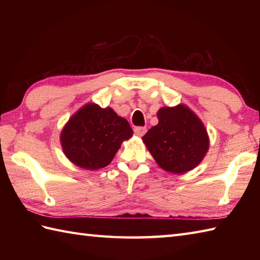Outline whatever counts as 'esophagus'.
Segmentation results:
<instances>
[{"label":"esophagus","instance_id":"34e87169","mask_svg":"<svg viewBox=\"0 0 260 260\" xmlns=\"http://www.w3.org/2000/svg\"><path fill=\"white\" fill-rule=\"evenodd\" d=\"M134 132H135V134H136L137 136L142 137L143 135H144V134L146 133V127H135Z\"/></svg>","mask_w":260,"mask_h":260}]
</instances>
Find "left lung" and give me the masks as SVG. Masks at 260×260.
<instances>
[{
    "mask_svg": "<svg viewBox=\"0 0 260 260\" xmlns=\"http://www.w3.org/2000/svg\"><path fill=\"white\" fill-rule=\"evenodd\" d=\"M158 124L142 137L161 169L183 174L197 168L209 151L206 126L184 104L165 106L157 112Z\"/></svg>",
    "mask_w": 260,
    "mask_h": 260,
    "instance_id": "8db88e82",
    "label": "left lung"
}]
</instances>
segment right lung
Listing matches in <instances>:
<instances>
[{
  "mask_svg": "<svg viewBox=\"0 0 260 260\" xmlns=\"http://www.w3.org/2000/svg\"><path fill=\"white\" fill-rule=\"evenodd\" d=\"M133 136L125 118L113 108L88 103L66 123L60 134L63 154L76 167L103 169L113 161L121 143Z\"/></svg>",
  "mask_w": 260,
  "mask_h": 260,
  "instance_id": "1",
  "label": "right lung"
}]
</instances>
